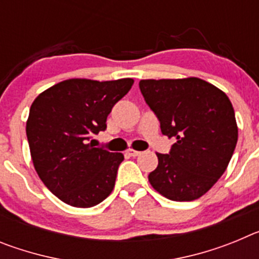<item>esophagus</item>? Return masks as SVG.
Wrapping results in <instances>:
<instances>
[{"instance_id":"1","label":"esophagus","mask_w":259,"mask_h":259,"mask_svg":"<svg viewBox=\"0 0 259 259\" xmlns=\"http://www.w3.org/2000/svg\"><path fill=\"white\" fill-rule=\"evenodd\" d=\"M125 153H127L130 157H137V155L141 154V152H139V150H134V149H128Z\"/></svg>"}]
</instances>
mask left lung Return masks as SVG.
<instances>
[{"instance_id":"obj_1","label":"left lung","mask_w":259,"mask_h":259,"mask_svg":"<svg viewBox=\"0 0 259 259\" xmlns=\"http://www.w3.org/2000/svg\"><path fill=\"white\" fill-rule=\"evenodd\" d=\"M139 87L162 134L176 140L168 154L157 153L150 184L168 200L200 198L223 175L236 148L230 98L198 77L140 80Z\"/></svg>"}]
</instances>
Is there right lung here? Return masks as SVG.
Wrapping results in <instances>:
<instances>
[{
	"instance_id": "1",
	"label": "right lung",
	"mask_w": 259,
	"mask_h": 259,
	"mask_svg": "<svg viewBox=\"0 0 259 259\" xmlns=\"http://www.w3.org/2000/svg\"><path fill=\"white\" fill-rule=\"evenodd\" d=\"M134 80L70 79L37 96L27 120L35 170L47 188L67 205L92 207L111 193L122 153L93 145L107 115Z\"/></svg>"
}]
</instances>
